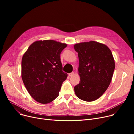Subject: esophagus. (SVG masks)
<instances>
[{
    "mask_svg": "<svg viewBox=\"0 0 134 134\" xmlns=\"http://www.w3.org/2000/svg\"><path fill=\"white\" fill-rule=\"evenodd\" d=\"M74 72H72V73H69V74H68V75H69V76H73V75H74Z\"/></svg>",
    "mask_w": 134,
    "mask_h": 134,
    "instance_id": "esophagus-1",
    "label": "esophagus"
}]
</instances>
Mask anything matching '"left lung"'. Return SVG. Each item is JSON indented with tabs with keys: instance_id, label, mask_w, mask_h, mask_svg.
Returning a JSON list of instances; mask_svg holds the SVG:
<instances>
[{
	"instance_id": "1",
	"label": "left lung",
	"mask_w": 134,
	"mask_h": 134,
	"mask_svg": "<svg viewBox=\"0 0 134 134\" xmlns=\"http://www.w3.org/2000/svg\"><path fill=\"white\" fill-rule=\"evenodd\" d=\"M78 53L80 82L74 92L81 100L92 102L101 97L111 82L115 65L110 49L96 41L74 46Z\"/></svg>"
}]
</instances>
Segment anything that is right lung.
<instances>
[{
    "instance_id": "add662e5",
    "label": "right lung",
    "mask_w": 134,
    "mask_h": 134,
    "mask_svg": "<svg viewBox=\"0 0 134 134\" xmlns=\"http://www.w3.org/2000/svg\"><path fill=\"white\" fill-rule=\"evenodd\" d=\"M67 47L54 40L34 42L22 60V78L30 95L37 102L48 104L59 95L67 74L62 71L60 54Z\"/></svg>"
}]
</instances>
